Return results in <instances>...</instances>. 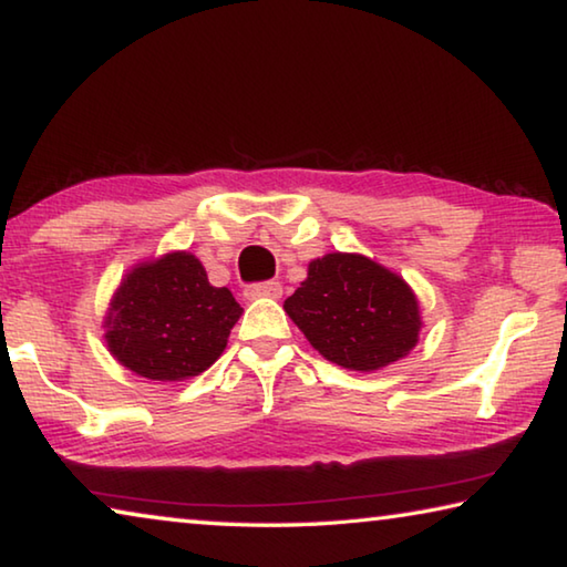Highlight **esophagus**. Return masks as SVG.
<instances>
[{"instance_id": "34e87169", "label": "esophagus", "mask_w": 567, "mask_h": 567, "mask_svg": "<svg viewBox=\"0 0 567 567\" xmlns=\"http://www.w3.org/2000/svg\"><path fill=\"white\" fill-rule=\"evenodd\" d=\"M282 285L277 280H265V282H252L245 287L247 300H257V297H280Z\"/></svg>"}]
</instances>
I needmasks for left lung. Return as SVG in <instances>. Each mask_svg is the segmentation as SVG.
<instances>
[{
	"label": "left lung",
	"mask_w": 567,
	"mask_h": 567,
	"mask_svg": "<svg viewBox=\"0 0 567 567\" xmlns=\"http://www.w3.org/2000/svg\"><path fill=\"white\" fill-rule=\"evenodd\" d=\"M285 312L322 358L348 370H380L415 348L417 300L402 277L362 255L332 252L307 267Z\"/></svg>",
	"instance_id": "1"
}]
</instances>
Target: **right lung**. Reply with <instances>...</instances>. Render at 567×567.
<instances>
[{"label": "right lung", "instance_id": "right-lung-1", "mask_svg": "<svg viewBox=\"0 0 567 567\" xmlns=\"http://www.w3.org/2000/svg\"><path fill=\"white\" fill-rule=\"evenodd\" d=\"M243 315L227 287H213L203 262L172 252L140 265L114 295L107 344L124 368L147 380H185L223 354Z\"/></svg>", "mask_w": 567, "mask_h": 567}]
</instances>
